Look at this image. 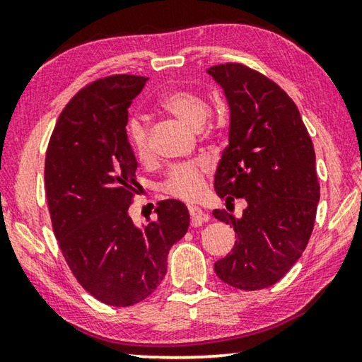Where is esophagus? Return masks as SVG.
Masks as SVG:
<instances>
[{"instance_id": "1", "label": "esophagus", "mask_w": 362, "mask_h": 362, "mask_svg": "<svg viewBox=\"0 0 362 362\" xmlns=\"http://www.w3.org/2000/svg\"><path fill=\"white\" fill-rule=\"evenodd\" d=\"M188 212H189V218H192L193 226H201L203 223L209 222V214H206L203 209H199V207L189 206Z\"/></svg>"}]
</instances>
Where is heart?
I'll return each mask as SVG.
<instances>
[{"label":"heart","mask_w":362,"mask_h":362,"mask_svg":"<svg viewBox=\"0 0 362 362\" xmlns=\"http://www.w3.org/2000/svg\"><path fill=\"white\" fill-rule=\"evenodd\" d=\"M161 107L192 129H201L207 118V113H209V107L199 95L183 89L169 90L168 94H164ZM127 136H129L132 148L140 159L150 156L148 129H146L144 119L137 118V116L131 118L129 124H127ZM204 169V163L183 164V166L174 168L164 182V192L179 199H196L203 189Z\"/></svg>","instance_id":"heart-1"}]
</instances>
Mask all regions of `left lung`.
Listing matches in <instances>:
<instances>
[{
	"mask_svg": "<svg viewBox=\"0 0 362 362\" xmlns=\"http://www.w3.org/2000/svg\"><path fill=\"white\" fill-rule=\"evenodd\" d=\"M207 75L230 108L214 188L226 201L247 203L240 218L212 211L236 231L233 250L214 269L241 291L265 289L293 267L313 231L320 203L313 142L297 105L272 79L240 64L211 66Z\"/></svg>",
	"mask_w": 362,
	"mask_h": 362,
	"instance_id": "1",
	"label": "left lung"
}]
</instances>
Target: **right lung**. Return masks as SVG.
<instances>
[{
	"mask_svg": "<svg viewBox=\"0 0 362 362\" xmlns=\"http://www.w3.org/2000/svg\"><path fill=\"white\" fill-rule=\"evenodd\" d=\"M146 81L115 75L79 90L60 113L46 153V198L60 250L78 283L112 306L153 293L166 276L169 249L189 225L179 199L161 201L148 225L129 216L137 159L127 108Z\"/></svg>",
	"mask_w": 362,
	"mask_h": 362,
	"instance_id": "add662e5",
	"label": "right lung"
}]
</instances>
